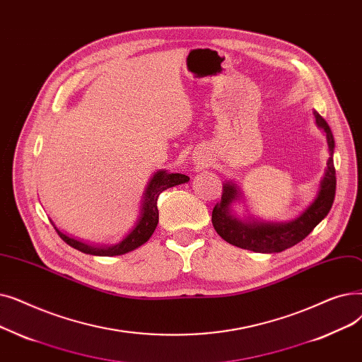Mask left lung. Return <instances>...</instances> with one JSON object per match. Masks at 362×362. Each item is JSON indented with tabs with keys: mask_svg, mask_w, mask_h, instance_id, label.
<instances>
[{
	"mask_svg": "<svg viewBox=\"0 0 362 362\" xmlns=\"http://www.w3.org/2000/svg\"><path fill=\"white\" fill-rule=\"evenodd\" d=\"M314 116L317 125L325 132L330 154L315 200L300 216L290 222H246L240 221L231 212V203L238 199L240 192L235 184L228 181L223 184L221 202L215 204L212 211L214 228L227 243L253 252L279 253L302 242L330 212L336 194V169L333 162L334 139L325 119L318 112H314Z\"/></svg>",
	"mask_w": 362,
	"mask_h": 362,
	"instance_id": "left-lung-1",
	"label": "left lung"
}]
</instances>
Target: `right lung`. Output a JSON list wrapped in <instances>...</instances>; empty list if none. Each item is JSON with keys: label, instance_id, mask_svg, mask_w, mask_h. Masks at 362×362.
<instances>
[{"label": "right lung", "instance_id": "right-lung-1", "mask_svg": "<svg viewBox=\"0 0 362 362\" xmlns=\"http://www.w3.org/2000/svg\"><path fill=\"white\" fill-rule=\"evenodd\" d=\"M188 180L190 178L182 174H168L166 170H158L156 174L151 177V180L146 187L143 203H141V215L139 221H136L134 230L122 240V242H119L115 246H91L63 234L62 231L57 230V227L54 228L63 242H66L69 246H72L79 252L95 255V256H117V255L128 253L144 245L151 237L154 230H156L158 222H159V211H158L159 194L165 192L166 188L180 185L182 182H187Z\"/></svg>", "mask_w": 362, "mask_h": 362}]
</instances>
